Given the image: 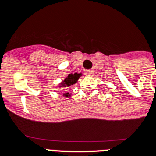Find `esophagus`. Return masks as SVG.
<instances>
[{
  "mask_svg": "<svg viewBox=\"0 0 156 156\" xmlns=\"http://www.w3.org/2000/svg\"><path fill=\"white\" fill-rule=\"evenodd\" d=\"M93 69H86L85 70V74H87V75H91V74H93Z\"/></svg>",
  "mask_w": 156,
  "mask_h": 156,
  "instance_id": "obj_1",
  "label": "esophagus"
}]
</instances>
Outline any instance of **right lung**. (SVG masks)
Here are the masks:
<instances>
[{
  "instance_id": "right-lung-1",
  "label": "right lung",
  "mask_w": 156,
  "mask_h": 156,
  "mask_svg": "<svg viewBox=\"0 0 156 156\" xmlns=\"http://www.w3.org/2000/svg\"><path fill=\"white\" fill-rule=\"evenodd\" d=\"M81 76V74H78V73H75L74 74H69L67 78H65V80L63 81L61 85L59 86L60 87H69L72 85H74V83H76V82L78 81V79L79 78V77ZM64 95L66 97H69V93L64 94Z\"/></svg>"
}]
</instances>
